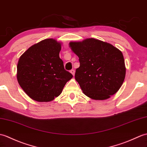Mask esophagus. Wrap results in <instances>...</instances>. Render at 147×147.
<instances>
[{
    "instance_id": "1",
    "label": "esophagus",
    "mask_w": 147,
    "mask_h": 147,
    "mask_svg": "<svg viewBox=\"0 0 147 147\" xmlns=\"http://www.w3.org/2000/svg\"><path fill=\"white\" fill-rule=\"evenodd\" d=\"M70 73L73 74V76H74V74H75V71H74V69H71V70L70 71Z\"/></svg>"
}]
</instances>
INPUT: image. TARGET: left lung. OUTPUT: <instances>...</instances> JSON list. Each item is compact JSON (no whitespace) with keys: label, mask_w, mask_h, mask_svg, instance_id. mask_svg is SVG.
<instances>
[{"label":"left lung","mask_w":147,"mask_h":147,"mask_svg":"<svg viewBox=\"0 0 147 147\" xmlns=\"http://www.w3.org/2000/svg\"><path fill=\"white\" fill-rule=\"evenodd\" d=\"M79 57L75 79L85 95L96 100L110 98L123 83L126 68L121 51L108 42L93 38L71 42Z\"/></svg>","instance_id":"obj_1"}]
</instances>
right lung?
Segmentation results:
<instances>
[{
    "instance_id": "add662e5",
    "label": "right lung",
    "mask_w": 147,
    "mask_h": 147,
    "mask_svg": "<svg viewBox=\"0 0 147 147\" xmlns=\"http://www.w3.org/2000/svg\"><path fill=\"white\" fill-rule=\"evenodd\" d=\"M61 43L46 39L30 47L20 57L17 78L19 85L32 100H53L62 93L73 75L64 69L59 57Z\"/></svg>"
}]
</instances>
